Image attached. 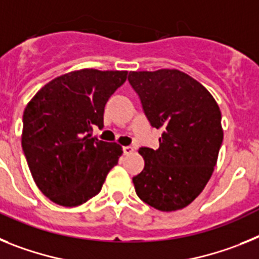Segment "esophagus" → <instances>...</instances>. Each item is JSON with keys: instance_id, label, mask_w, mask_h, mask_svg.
<instances>
[{"instance_id": "1", "label": "esophagus", "mask_w": 259, "mask_h": 259, "mask_svg": "<svg viewBox=\"0 0 259 259\" xmlns=\"http://www.w3.org/2000/svg\"><path fill=\"white\" fill-rule=\"evenodd\" d=\"M133 151H134V148H133L132 146H125V147H122L123 155H130Z\"/></svg>"}]
</instances>
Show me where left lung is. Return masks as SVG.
Listing matches in <instances>:
<instances>
[{"instance_id":"1","label":"left lung","mask_w":259,"mask_h":259,"mask_svg":"<svg viewBox=\"0 0 259 259\" xmlns=\"http://www.w3.org/2000/svg\"><path fill=\"white\" fill-rule=\"evenodd\" d=\"M148 121L161 129L159 148H139L145 168L133 177L136 193L160 211L186 207L201 194L223 142L222 113L210 92L177 69L130 71Z\"/></svg>"}]
</instances>
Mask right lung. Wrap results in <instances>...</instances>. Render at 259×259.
I'll use <instances>...</instances> for the list:
<instances>
[{
    "mask_svg": "<svg viewBox=\"0 0 259 259\" xmlns=\"http://www.w3.org/2000/svg\"><path fill=\"white\" fill-rule=\"evenodd\" d=\"M127 71L82 69L41 87L23 113L22 148L33 181L52 202L75 207L100 193L122 147L91 138Z\"/></svg>",
    "mask_w": 259,
    "mask_h": 259,
    "instance_id": "obj_1",
    "label": "right lung"
}]
</instances>
